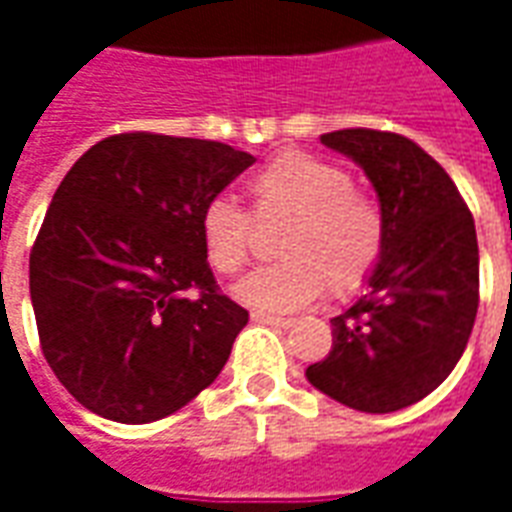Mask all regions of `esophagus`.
Instances as JSON below:
<instances>
[{
	"mask_svg": "<svg viewBox=\"0 0 512 512\" xmlns=\"http://www.w3.org/2000/svg\"><path fill=\"white\" fill-rule=\"evenodd\" d=\"M252 321L263 323V326H277V329L293 326V318H279V315H266V312H252Z\"/></svg>",
	"mask_w": 512,
	"mask_h": 512,
	"instance_id": "obj_1",
	"label": "esophagus"
}]
</instances>
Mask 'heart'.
<instances>
[{
    "mask_svg": "<svg viewBox=\"0 0 512 512\" xmlns=\"http://www.w3.org/2000/svg\"><path fill=\"white\" fill-rule=\"evenodd\" d=\"M257 219L285 216L279 241L282 263L263 266L235 285V299L255 310H299L329 285L334 296H351L376 271L386 241L378 202L354 189L340 164L285 153L249 180ZM202 252L216 274L233 277L252 255V222L233 200L216 197L200 213Z\"/></svg>",
    "mask_w": 512,
    "mask_h": 512,
    "instance_id": "heart-1",
    "label": "heart"
}]
</instances>
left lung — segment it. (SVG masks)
<instances>
[{
  "label": "left lung",
  "instance_id": "left-lung-1",
  "mask_svg": "<svg viewBox=\"0 0 512 512\" xmlns=\"http://www.w3.org/2000/svg\"><path fill=\"white\" fill-rule=\"evenodd\" d=\"M321 142L365 169L386 241L365 296L332 318V351L307 381L343 406L389 414L430 395L469 343L480 301L474 219L439 161L406 136L343 128Z\"/></svg>",
  "mask_w": 512,
  "mask_h": 512
}]
</instances>
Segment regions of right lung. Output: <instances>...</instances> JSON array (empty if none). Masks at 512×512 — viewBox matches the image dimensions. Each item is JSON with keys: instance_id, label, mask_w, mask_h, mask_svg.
<instances>
[{"instance_id": "right-lung-1", "label": "right lung", "mask_w": 512, "mask_h": 512, "mask_svg": "<svg viewBox=\"0 0 512 512\" xmlns=\"http://www.w3.org/2000/svg\"><path fill=\"white\" fill-rule=\"evenodd\" d=\"M255 158L211 139L115 134L51 197L29 296L46 362L84 408L126 425L211 386L249 312L219 293L200 213Z\"/></svg>"}]
</instances>
